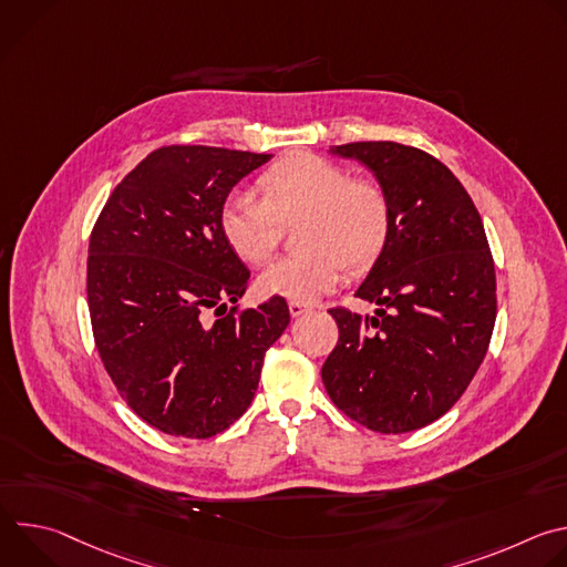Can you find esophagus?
Wrapping results in <instances>:
<instances>
[{
    "mask_svg": "<svg viewBox=\"0 0 567 567\" xmlns=\"http://www.w3.org/2000/svg\"><path fill=\"white\" fill-rule=\"evenodd\" d=\"M309 309V305L305 302V300H289V313L291 316H300V313H305Z\"/></svg>",
    "mask_w": 567,
    "mask_h": 567,
    "instance_id": "obj_1",
    "label": "esophagus"
}]
</instances>
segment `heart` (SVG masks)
I'll return each instance as SVG.
<instances>
[{"instance_id":"heart-1","label":"heart","mask_w":567,"mask_h":567,"mask_svg":"<svg viewBox=\"0 0 567 567\" xmlns=\"http://www.w3.org/2000/svg\"><path fill=\"white\" fill-rule=\"evenodd\" d=\"M260 188L267 206L239 199L224 213L226 237L241 258L267 262L274 256L282 239L277 218L282 226L307 219L305 241L323 249L296 251L271 267L265 278L269 291L309 300L339 278V260L359 271L383 249L390 210L383 190L370 179H348L343 168L328 161L293 154L262 175Z\"/></svg>"}]
</instances>
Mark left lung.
Listing matches in <instances>:
<instances>
[{
  "label": "left lung",
  "instance_id": "obj_1",
  "mask_svg": "<svg viewBox=\"0 0 567 567\" xmlns=\"http://www.w3.org/2000/svg\"><path fill=\"white\" fill-rule=\"evenodd\" d=\"M337 154L374 173L390 226L354 293L379 309H330L339 341L322 383L365 429L409 433L442 417L487 354L498 305L492 249L473 199L433 154L394 141L346 143Z\"/></svg>",
  "mask_w": 567,
  "mask_h": 567
}]
</instances>
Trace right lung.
Masks as SVG:
<instances>
[{
	"label": "right lung",
	"instance_id": "add662e5",
	"mask_svg": "<svg viewBox=\"0 0 567 567\" xmlns=\"http://www.w3.org/2000/svg\"><path fill=\"white\" fill-rule=\"evenodd\" d=\"M269 158L158 147L114 188L94 224L87 300L96 350L127 406L166 435L206 440L239 420L265 352L289 326L282 296L230 307L247 291L249 269L228 245L224 202Z\"/></svg>",
	"mask_w": 567,
	"mask_h": 567
}]
</instances>
